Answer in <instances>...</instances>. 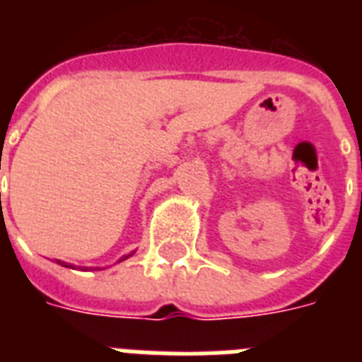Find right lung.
<instances>
[{
	"label": "right lung",
	"mask_w": 362,
	"mask_h": 362,
	"mask_svg": "<svg viewBox=\"0 0 362 362\" xmlns=\"http://www.w3.org/2000/svg\"><path fill=\"white\" fill-rule=\"evenodd\" d=\"M131 255H133V253H129V255H124V257L120 259V261H124V259H127V257H131ZM56 263H59L62 264V267H71V269H75V267H73V264H67V263H62V261H56ZM98 270V269H95Z\"/></svg>",
	"instance_id": "right-lung-1"
}]
</instances>
